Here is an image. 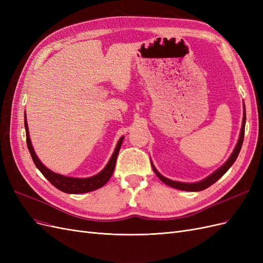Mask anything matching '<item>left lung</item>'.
<instances>
[{
    "label": "left lung",
    "mask_w": 263,
    "mask_h": 263,
    "mask_svg": "<svg viewBox=\"0 0 263 263\" xmlns=\"http://www.w3.org/2000/svg\"><path fill=\"white\" fill-rule=\"evenodd\" d=\"M245 125H246V109H245V104H243V118H242V126H241V130H240V135H239V139H238L237 145L233 151V154L230 155V157L228 158V160L222 164L220 168H218L216 171L213 172L211 176H209L208 178H205L204 180L200 181V182H195V183H183V182H178V181H172L168 178L163 177L162 174H160L158 172V170L155 168V165L151 162V165H153V169L156 173V176L160 179L163 183H165L166 185H169L171 187L178 189V190H182V191H190V192H198V191H203L205 189H208L209 186H211L212 184H214L218 179H220L224 174L228 171V169L230 166L233 165V163L236 161V159L240 153V149L242 146L243 142V136H245Z\"/></svg>",
    "instance_id": "8db88e82"
}]
</instances>
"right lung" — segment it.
Here are the masks:
<instances>
[{
	"instance_id": "right-lung-1",
	"label": "right lung",
	"mask_w": 263,
	"mask_h": 263,
	"mask_svg": "<svg viewBox=\"0 0 263 263\" xmlns=\"http://www.w3.org/2000/svg\"><path fill=\"white\" fill-rule=\"evenodd\" d=\"M25 130H26V142H27V147L29 150V154L31 156V159L35 163V165L38 168V170L43 173V176L48 180L51 184L57 187L58 190L62 191L65 193L69 194H80V193H87L91 192V191L98 190L102 187L103 185H105L108 182V180L112 177V174L115 169V163H116V159L119 153V149H121V146L123 144L124 136L121 137V139L118 140L116 148L114 150V154L110 157L109 161L105 165V168L103 169L100 173L95 174L93 177L90 178H71V177H66V176H61L59 173L52 172L49 170L47 166H45L42 161L39 160L38 157L35 154V150L31 146V141L29 138V132H28V125L26 121V115H25Z\"/></svg>"
}]
</instances>
